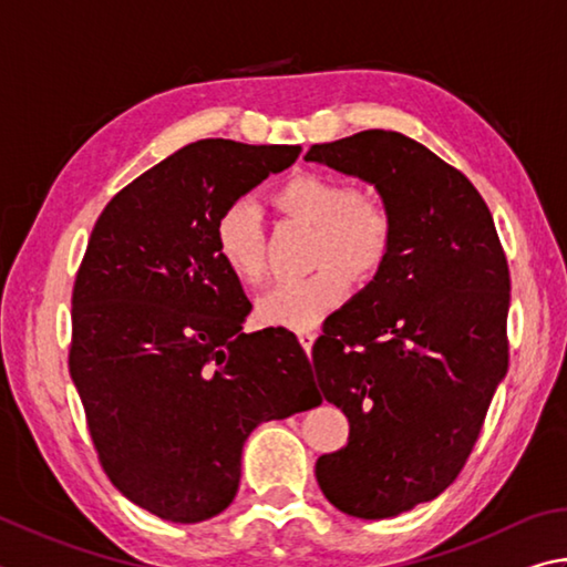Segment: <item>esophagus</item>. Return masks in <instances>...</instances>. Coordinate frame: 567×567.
<instances>
[{
    "instance_id": "34e87169",
    "label": "esophagus",
    "mask_w": 567,
    "mask_h": 567,
    "mask_svg": "<svg viewBox=\"0 0 567 567\" xmlns=\"http://www.w3.org/2000/svg\"><path fill=\"white\" fill-rule=\"evenodd\" d=\"M297 339H300V344L305 347V352H310L315 339H317V332L315 329H297Z\"/></svg>"
}]
</instances>
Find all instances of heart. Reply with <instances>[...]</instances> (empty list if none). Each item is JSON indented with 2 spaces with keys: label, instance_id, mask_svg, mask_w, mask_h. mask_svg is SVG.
I'll return each instance as SVG.
<instances>
[{
  "label": "heart",
  "instance_id": "1",
  "mask_svg": "<svg viewBox=\"0 0 567 567\" xmlns=\"http://www.w3.org/2000/svg\"><path fill=\"white\" fill-rule=\"evenodd\" d=\"M282 213L312 225L310 262L317 270L272 287L260 305V322L312 329L344 300L349 275L369 277L384 265L394 240V215L382 195L352 190L324 173H297L275 193ZM215 250L228 272L245 285L265 275L262 215L250 200L225 205L215 220Z\"/></svg>",
  "mask_w": 567,
  "mask_h": 567
}]
</instances>
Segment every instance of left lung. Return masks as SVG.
<instances>
[{"mask_svg":"<svg viewBox=\"0 0 567 567\" xmlns=\"http://www.w3.org/2000/svg\"><path fill=\"white\" fill-rule=\"evenodd\" d=\"M374 185L394 240L374 280L324 322L317 384L349 441L317 458L319 488L347 516L379 520L444 493L508 372V262L488 205L461 171L396 131L307 151Z\"/></svg>","mask_w":567,"mask_h":567,"instance_id":"8db88e82","label":"left lung"}]
</instances>
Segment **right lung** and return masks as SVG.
<instances>
[{
	"mask_svg": "<svg viewBox=\"0 0 567 567\" xmlns=\"http://www.w3.org/2000/svg\"><path fill=\"white\" fill-rule=\"evenodd\" d=\"M300 146L205 138L116 193L71 297L69 372L99 461L123 496L171 523L230 506L262 421L322 404L287 329L243 334L252 305L215 250V220Z\"/></svg>",
	"mask_w": 567,
	"mask_h": 567,
	"instance_id": "1",
	"label": "right lung"
}]
</instances>
